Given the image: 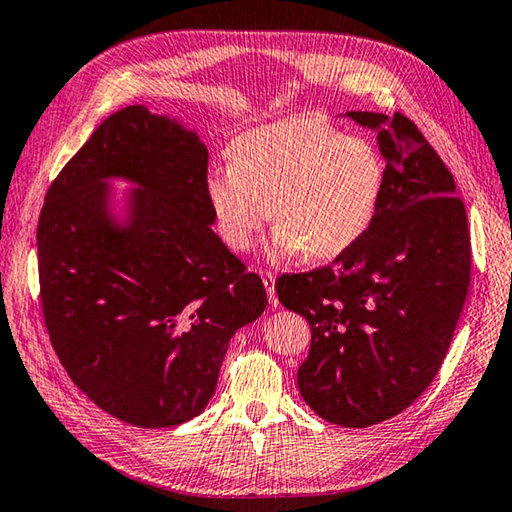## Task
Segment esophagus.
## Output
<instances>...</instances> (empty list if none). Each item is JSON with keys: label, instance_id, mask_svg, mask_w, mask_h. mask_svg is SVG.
<instances>
[{"label": "esophagus", "instance_id": "esophagus-1", "mask_svg": "<svg viewBox=\"0 0 512 512\" xmlns=\"http://www.w3.org/2000/svg\"><path fill=\"white\" fill-rule=\"evenodd\" d=\"M259 275H262V282H264V286H266L268 302L273 304V306H277V295H275V275L270 273V270H264V273H259Z\"/></svg>", "mask_w": 512, "mask_h": 512}]
</instances>
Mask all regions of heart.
Returning <instances> with one entry per match:
<instances>
[{
	"mask_svg": "<svg viewBox=\"0 0 512 512\" xmlns=\"http://www.w3.org/2000/svg\"><path fill=\"white\" fill-rule=\"evenodd\" d=\"M384 182L375 142L322 117H293L235 137L230 166L208 170L206 202L230 250L253 248L273 219L270 255L333 259L373 224Z\"/></svg>",
	"mask_w": 512,
	"mask_h": 512,
	"instance_id": "heart-1",
	"label": "heart"
}]
</instances>
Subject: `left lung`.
Returning a JSON list of instances; mask_svg holds the SVG:
<instances>
[{"label":"left lung","mask_w":512,"mask_h":512,"mask_svg":"<svg viewBox=\"0 0 512 512\" xmlns=\"http://www.w3.org/2000/svg\"><path fill=\"white\" fill-rule=\"evenodd\" d=\"M377 135L386 162L382 204L333 264L282 275L284 308L310 324L297 370L304 402L344 428L395 417L433 382L470 284V235L446 164L408 117L350 110Z\"/></svg>","instance_id":"1"}]
</instances>
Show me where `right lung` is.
<instances>
[{
    "mask_svg": "<svg viewBox=\"0 0 512 512\" xmlns=\"http://www.w3.org/2000/svg\"><path fill=\"white\" fill-rule=\"evenodd\" d=\"M208 148L168 113L110 115L64 166L37 226L39 286L59 362L108 415L188 422L213 397L228 342L268 304L210 228ZM113 181L131 188L117 194Z\"/></svg>",
    "mask_w": 512,
    "mask_h": 512,
    "instance_id": "obj_1",
    "label": "right lung"
}]
</instances>
